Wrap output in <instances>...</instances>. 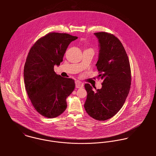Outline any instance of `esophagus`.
Masks as SVG:
<instances>
[{
    "label": "esophagus",
    "instance_id": "esophagus-1",
    "mask_svg": "<svg viewBox=\"0 0 156 156\" xmlns=\"http://www.w3.org/2000/svg\"><path fill=\"white\" fill-rule=\"evenodd\" d=\"M75 83H76V88H82L83 87V83L79 80H76L75 82Z\"/></svg>",
    "mask_w": 156,
    "mask_h": 156
}]
</instances>
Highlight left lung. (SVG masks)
I'll return each instance as SVG.
<instances>
[{
    "label": "left lung",
    "instance_id": "1",
    "mask_svg": "<svg viewBox=\"0 0 156 156\" xmlns=\"http://www.w3.org/2000/svg\"><path fill=\"white\" fill-rule=\"evenodd\" d=\"M99 41L98 60L96 64L103 80L101 89L85 85L87 98L85 109L90 116L105 121L119 111L129 95L131 86V69L128 56L119 40L113 34L101 32L94 33Z\"/></svg>",
    "mask_w": 156,
    "mask_h": 156
}]
</instances>
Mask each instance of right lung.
Masks as SVG:
<instances>
[{
    "label": "right lung",
    "mask_w": 156,
    "mask_h": 156,
    "mask_svg": "<svg viewBox=\"0 0 156 156\" xmlns=\"http://www.w3.org/2000/svg\"><path fill=\"white\" fill-rule=\"evenodd\" d=\"M77 37L50 32L30 48L24 67L25 88L35 109L46 118H56L66 111V99L75 88L74 80L58 75L68 45Z\"/></svg>",
    "instance_id": "add662e5"
}]
</instances>
